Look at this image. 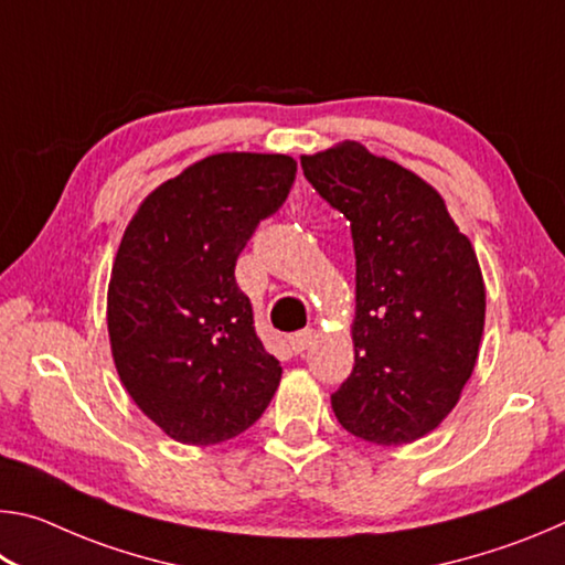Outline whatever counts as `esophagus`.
Listing matches in <instances>:
<instances>
[{
    "label": "esophagus",
    "instance_id": "obj_1",
    "mask_svg": "<svg viewBox=\"0 0 565 565\" xmlns=\"http://www.w3.org/2000/svg\"><path fill=\"white\" fill-rule=\"evenodd\" d=\"M313 339H317V331L313 329H303V331H296L289 337V347L294 353H301L306 351L313 343Z\"/></svg>",
    "mask_w": 565,
    "mask_h": 565
}]
</instances>
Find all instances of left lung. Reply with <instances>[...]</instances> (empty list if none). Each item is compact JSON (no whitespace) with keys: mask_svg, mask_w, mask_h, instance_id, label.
<instances>
[{"mask_svg":"<svg viewBox=\"0 0 565 565\" xmlns=\"http://www.w3.org/2000/svg\"><path fill=\"white\" fill-rule=\"evenodd\" d=\"M301 169L351 222L356 254V363L331 396L333 414L363 441H416L473 374L486 319L473 246L431 184L359 141L303 154Z\"/></svg>","mask_w":565,"mask_h":565,"instance_id":"left-lung-1","label":"left lung"}]
</instances>
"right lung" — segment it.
<instances>
[{
  "mask_svg": "<svg viewBox=\"0 0 565 565\" xmlns=\"http://www.w3.org/2000/svg\"><path fill=\"white\" fill-rule=\"evenodd\" d=\"M296 177L286 154L224 151L186 167L124 228L107 294L117 374L169 438L212 446L246 431L281 381L234 266Z\"/></svg>",
  "mask_w": 565,
  "mask_h": 565,
  "instance_id": "right-lung-1",
  "label": "right lung"
}]
</instances>
